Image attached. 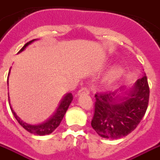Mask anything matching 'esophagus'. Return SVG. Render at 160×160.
<instances>
[{
    "label": "esophagus",
    "mask_w": 160,
    "mask_h": 160,
    "mask_svg": "<svg viewBox=\"0 0 160 160\" xmlns=\"http://www.w3.org/2000/svg\"><path fill=\"white\" fill-rule=\"evenodd\" d=\"M82 94H85V95H89L90 94V89L87 88V87H84V88H81L80 91H78V96H80Z\"/></svg>",
    "instance_id": "1"
}]
</instances>
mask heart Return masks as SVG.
I'll return each instance as SVG.
<instances>
[{
  "instance_id": "1",
  "label": "heart",
  "mask_w": 160,
  "mask_h": 160,
  "mask_svg": "<svg viewBox=\"0 0 160 160\" xmlns=\"http://www.w3.org/2000/svg\"><path fill=\"white\" fill-rule=\"evenodd\" d=\"M122 74V69H121L120 67H115L112 69H111V71L108 73L107 79L110 81L116 80L120 77Z\"/></svg>"
}]
</instances>
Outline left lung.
Returning <instances> with one entry per match:
<instances>
[{
    "mask_svg": "<svg viewBox=\"0 0 160 160\" xmlns=\"http://www.w3.org/2000/svg\"><path fill=\"white\" fill-rule=\"evenodd\" d=\"M91 127L104 138L118 139L128 135L139 124L148 107L149 88L146 75L129 87L96 94Z\"/></svg>",
    "mask_w": 160,
    "mask_h": 160,
    "instance_id": "left-lung-1",
    "label": "left lung"
}]
</instances>
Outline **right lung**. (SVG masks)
I'll list each match as a JSON object with an SVG mask.
<instances>
[{"label":"right lung","mask_w":160,"mask_h":160,"mask_svg":"<svg viewBox=\"0 0 160 160\" xmlns=\"http://www.w3.org/2000/svg\"><path fill=\"white\" fill-rule=\"evenodd\" d=\"M38 39H33L30 41V42H27L26 44L24 45L22 47V48L21 49L18 53H22V51L25 50L28 46H29L30 44H32L34 41H36ZM10 72H11V69H10L9 75H8V79H9ZM7 84H8V80H7ZM8 101H9V105L10 107H11V110H12V112L13 114V116L15 117V118L17 119V121L18 122V123L20 124L21 126L24 128L26 129L27 131L31 132L32 134H35V135H39V136H43V135H48V134L52 133L54 130H55L60 124L61 121L63 120L64 118V116L65 115L67 110L69 108V105L73 101V96H72L71 93H67L65 96H64V98L61 100L60 104L58 105V108L56 110V112L53 113V115L51 116L50 118H48V120H46L44 122H42V123L39 124H29L25 122H23L22 120H21V118L18 117L16 112L12 109V106H11V103H10V97L9 94H8Z\"/></svg>","instance_id":"obj_1"}]
</instances>
